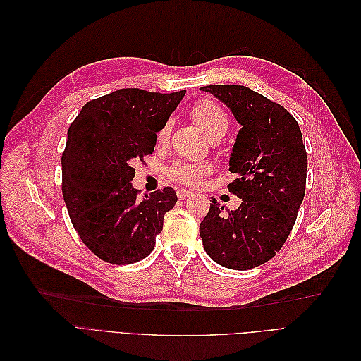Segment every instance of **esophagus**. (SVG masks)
<instances>
[{
	"label": "esophagus",
	"mask_w": 361,
	"mask_h": 361,
	"mask_svg": "<svg viewBox=\"0 0 361 361\" xmlns=\"http://www.w3.org/2000/svg\"><path fill=\"white\" fill-rule=\"evenodd\" d=\"M176 194H178V199H179V200L188 199L190 195H191V192H190L188 190H178V191H176Z\"/></svg>",
	"instance_id": "esophagus-1"
}]
</instances>
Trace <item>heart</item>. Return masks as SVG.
<instances>
[{
    "label": "heart",
    "instance_id": "heart-1",
    "mask_svg": "<svg viewBox=\"0 0 361 361\" xmlns=\"http://www.w3.org/2000/svg\"><path fill=\"white\" fill-rule=\"evenodd\" d=\"M190 113L194 122L204 130L206 137L211 141L220 140L228 129V123H231L223 108L211 99H202L199 102H195L191 106ZM170 130H171L170 122H166L159 128L157 134L158 143H166L170 137ZM209 171H211V166L207 162L178 161L169 167L167 174L169 178L176 183L187 185V187H194V185L200 183L202 179Z\"/></svg>",
    "mask_w": 361,
    "mask_h": 361
}]
</instances>
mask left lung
Here are the masks:
<instances>
[{
  "label": "left lung",
  "mask_w": 361,
  "mask_h": 361,
  "mask_svg": "<svg viewBox=\"0 0 361 361\" xmlns=\"http://www.w3.org/2000/svg\"><path fill=\"white\" fill-rule=\"evenodd\" d=\"M212 93L243 125L236 137L228 191L243 199L236 211L212 199L200 223L206 253L218 265L245 271L279 253L297 220L305 192L307 152L295 117L245 85L214 84Z\"/></svg>",
  "instance_id": "obj_1"
}]
</instances>
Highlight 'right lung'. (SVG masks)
Wrapping results in <instances>:
<instances>
[{
  "instance_id": "1",
  "label": "right lung",
  "mask_w": 361,
  "mask_h": 361,
  "mask_svg": "<svg viewBox=\"0 0 361 361\" xmlns=\"http://www.w3.org/2000/svg\"><path fill=\"white\" fill-rule=\"evenodd\" d=\"M185 90L120 89L87 102L68 130L61 191L71 221L93 255L113 265L134 264L155 247L164 215L178 195L171 187L138 199L134 164L152 155L157 133Z\"/></svg>"
}]
</instances>
